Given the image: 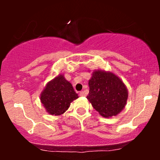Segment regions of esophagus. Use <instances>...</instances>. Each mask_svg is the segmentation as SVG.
<instances>
[{
  "mask_svg": "<svg viewBox=\"0 0 160 160\" xmlns=\"http://www.w3.org/2000/svg\"><path fill=\"white\" fill-rule=\"evenodd\" d=\"M80 96H81V97H83V96H86V94H85V92H84L83 91H81L80 92Z\"/></svg>",
  "mask_w": 160,
  "mask_h": 160,
  "instance_id": "esophagus-1",
  "label": "esophagus"
}]
</instances>
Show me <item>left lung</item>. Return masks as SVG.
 Listing matches in <instances>:
<instances>
[{"label":"left lung","instance_id":"1","mask_svg":"<svg viewBox=\"0 0 160 160\" xmlns=\"http://www.w3.org/2000/svg\"><path fill=\"white\" fill-rule=\"evenodd\" d=\"M89 92L86 98L103 117L117 116L126 105L128 89L113 73L95 70L89 80Z\"/></svg>","mask_w":160,"mask_h":160}]
</instances>
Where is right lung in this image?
<instances>
[{"instance_id":"right-lung-1","label":"right lung","mask_w":160,"mask_h":160,"mask_svg":"<svg viewBox=\"0 0 160 160\" xmlns=\"http://www.w3.org/2000/svg\"><path fill=\"white\" fill-rule=\"evenodd\" d=\"M77 98L78 95L63 74H58L47 82L40 94V102L46 111L54 116L65 113Z\"/></svg>"}]
</instances>
